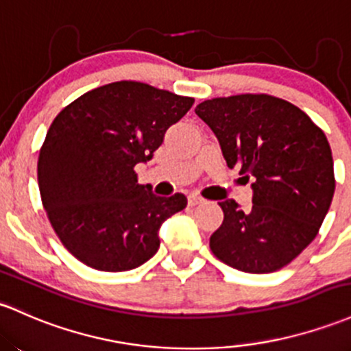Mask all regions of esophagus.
Segmentation results:
<instances>
[{"label": "esophagus", "instance_id": "obj_1", "mask_svg": "<svg viewBox=\"0 0 351 351\" xmlns=\"http://www.w3.org/2000/svg\"><path fill=\"white\" fill-rule=\"evenodd\" d=\"M205 202V198L199 195H190L188 196V205L190 206H195V205H199V203Z\"/></svg>", "mask_w": 351, "mask_h": 351}]
</instances>
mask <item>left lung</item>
Returning <instances> with one entry per match:
<instances>
[{
	"label": "left lung",
	"mask_w": 351,
	"mask_h": 351,
	"mask_svg": "<svg viewBox=\"0 0 351 351\" xmlns=\"http://www.w3.org/2000/svg\"><path fill=\"white\" fill-rule=\"evenodd\" d=\"M230 168L253 178V206L219 202L225 218L210 237L213 255L245 273L287 267L318 234L335 193L328 140L305 111L271 95L199 103Z\"/></svg>",
	"instance_id": "left-lung-1"
}]
</instances>
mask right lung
Segmentation results:
<instances>
[{
    "instance_id": "obj_1",
    "label": "right lung",
    "mask_w": 351,
    "mask_h": 351,
    "mask_svg": "<svg viewBox=\"0 0 351 351\" xmlns=\"http://www.w3.org/2000/svg\"><path fill=\"white\" fill-rule=\"evenodd\" d=\"M193 103L152 84L114 82L56 114L40 149L38 186L56 237L76 260L126 271L158 252L161 223L186 206V196L153 195L138 184L134 167Z\"/></svg>"
}]
</instances>
